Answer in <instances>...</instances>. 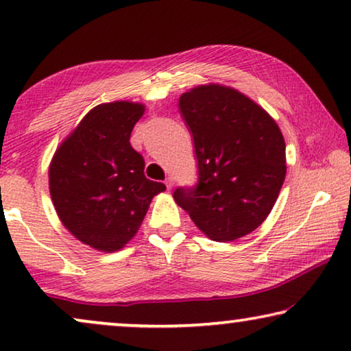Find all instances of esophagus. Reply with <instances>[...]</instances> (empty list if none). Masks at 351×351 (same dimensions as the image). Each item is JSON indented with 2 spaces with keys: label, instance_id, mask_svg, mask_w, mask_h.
Wrapping results in <instances>:
<instances>
[{
  "label": "esophagus",
  "instance_id": "34e87169",
  "mask_svg": "<svg viewBox=\"0 0 351 351\" xmlns=\"http://www.w3.org/2000/svg\"><path fill=\"white\" fill-rule=\"evenodd\" d=\"M172 185H174V180H172V177H167V179H166V186H167V190H171V189H172Z\"/></svg>",
  "mask_w": 351,
  "mask_h": 351
}]
</instances>
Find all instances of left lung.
Listing matches in <instances>:
<instances>
[{"label":"left lung","mask_w":351,"mask_h":351,"mask_svg":"<svg viewBox=\"0 0 351 351\" xmlns=\"http://www.w3.org/2000/svg\"><path fill=\"white\" fill-rule=\"evenodd\" d=\"M180 113L193 136L198 184L179 186L176 203L214 241L261 227L286 177V143L275 119L247 95L222 84L184 93Z\"/></svg>","instance_id":"left-lung-1"}]
</instances>
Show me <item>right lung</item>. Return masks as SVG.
Instances as JSON below:
<instances>
[{
  "label": "right lung",
  "instance_id": "obj_1",
  "mask_svg": "<svg viewBox=\"0 0 351 351\" xmlns=\"http://www.w3.org/2000/svg\"><path fill=\"white\" fill-rule=\"evenodd\" d=\"M145 107L117 100L100 104L57 148L49 191L64 227L102 252L126 246L141 228L153 196L166 190L143 174L145 161L131 132Z\"/></svg>",
  "mask_w": 351,
  "mask_h": 351
}]
</instances>
